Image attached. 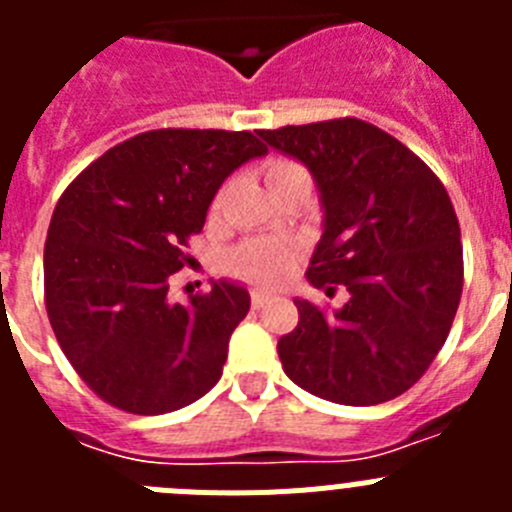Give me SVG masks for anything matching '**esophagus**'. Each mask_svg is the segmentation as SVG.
Returning <instances> with one entry per match:
<instances>
[{"instance_id":"34e87169","label":"esophagus","mask_w":512,"mask_h":512,"mask_svg":"<svg viewBox=\"0 0 512 512\" xmlns=\"http://www.w3.org/2000/svg\"><path fill=\"white\" fill-rule=\"evenodd\" d=\"M266 302H269V295H266V292H251L253 310H259V307H264Z\"/></svg>"}]
</instances>
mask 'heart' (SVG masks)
<instances>
[{
	"label": "heart",
	"mask_w": 512,
	"mask_h": 512,
	"mask_svg": "<svg viewBox=\"0 0 512 512\" xmlns=\"http://www.w3.org/2000/svg\"><path fill=\"white\" fill-rule=\"evenodd\" d=\"M300 169L292 161L277 158L271 161L266 169V179L282 176L287 171ZM297 264L295 246L287 243H269V241H246L241 246H235L225 259V266L233 277L243 279V282L259 284V287H277L284 279L292 274Z\"/></svg>",
	"instance_id": "obj_1"
}]
</instances>
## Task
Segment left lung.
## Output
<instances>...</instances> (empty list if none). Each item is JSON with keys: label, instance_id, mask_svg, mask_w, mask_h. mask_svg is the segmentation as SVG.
Returning a JSON list of instances; mask_svg holds the SVG:
<instances>
[{"label": "left lung", "instance_id": "left-lung-1", "mask_svg": "<svg viewBox=\"0 0 512 512\" xmlns=\"http://www.w3.org/2000/svg\"><path fill=\"white\" fill-rule=\"evenodd\" d=\"M300 158L320 187L325 230L307 266L312 287H346L330 312L295 300L279 338L284 372L338 405L408 392L449 336L464 287L461 230L449 192L408 146L359 117L259 130Z\"/></svg>", "mask_w": 512, "mask_h": 512}]
</instances>
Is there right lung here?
I'll use <instances>...</instances> for the list:
<instances>
[{"label": "right lung", "mask_w": 512, "mask_h": 512, "mask_svg": "<svg viewBox=\"0 0 512 512\" xmlns=\"http://www.w3.org/2000/svg\"><path fill=\"white\" fill-rule=\"evenodd\" d=\"M266 146L248 130L161 128L122 140L61 194L43 253L45 310L89 390L133 415L200 400L246 318L243 287L169 302L220 184Z\"/></svg>", "instance_id": "obj_1"}]
</instances>
